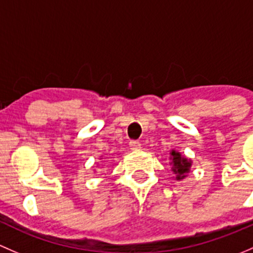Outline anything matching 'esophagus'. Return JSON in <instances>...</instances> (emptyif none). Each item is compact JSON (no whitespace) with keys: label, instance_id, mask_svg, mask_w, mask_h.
Segmentation results:
<instances>
[{"label":"esophagus","instance_id":"34e87169","mask_svg":"<svg viewBox=\"0 0 253 253\" xmlns=\"http://www.w3.org/2000/svg\"><path fill=\"white\" fill-rule=\"evenodd\" d=\"M129 147L131 148V150L136 151V150H140V147H141V144H140L139 141H136V140H132V141L129 142Z\"/></svg>","mask_w":253,"mask_h":253}]
</instances>
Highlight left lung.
<instances>
[{"label":"left lung","mask_w":253,"mask_h":253,"mask_svg":"<svg viewBox=\"0 0 253 253\" xmlns=\"http://www.w3.org/2000/svg\"><path fill=\"white\" fill-rule=\"evenodd\" d=\"M169 165L171 167V171L174 174V179L175 180H184L187 176V174L190 173V169H191L192 161L190 158H186L185 156L181 155L180 152L175 150H171L169 152Z\"/></svg>","instance_id":"obj_1"}]
</instances>
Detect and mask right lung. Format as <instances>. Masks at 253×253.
I'll return each mask as SVG.
<instances>
[{
	"label": "right lung",
	"mask_w": 253,
	"mask_h": 253,
	"mask_svg": "<svg viewBox=\"0 0 253 253\" xmlns=\"http://www.w3.org/2000/svg\"><path fill=\"white\" fill-rule=\"evenodd\" d=\"M101 157H102V156H101ZM100 160H102V158H100Z\"/></svg>",
	"instance_id": "add662e5"
}]
</instances>
